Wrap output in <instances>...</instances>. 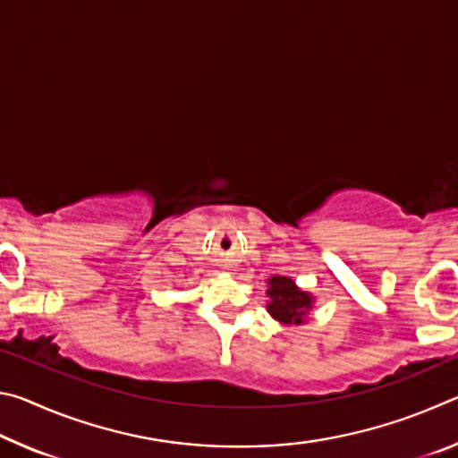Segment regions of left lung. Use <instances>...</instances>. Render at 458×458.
<instances>
[{"mask_svg": "<svg viewBox=\"0 0 458 458\" xmlns=\"http://www.w3.org/2000/svg\"><path fill=\"white\" fill-rule=\"evenodd\" d=\"M267 289V311L284 327L305 325L315 307V297L309 291L301 289L293 276L275 275L270 276Z\"/></svg>", "mask_w": 458, "mask_h": 458, "instance_id": "left-lung-1", "label": "left lung"}]
</instances>
